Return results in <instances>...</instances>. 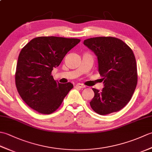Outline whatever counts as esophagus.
I'll return each instance as SVG.
<instances>
[{
    "instance_id": "34e87169",
    "label": "esophagus",
    "mask_w": 152,
    "mask_h": 152,
    "mask_svg": "<svg viewBox=\"0 0 152 152\" xmlns=\"http://www.w3.org/2000/svg\"><path fill=\"white\" fill-rule=\"evenodd\" d=\"M76 88H78V89H83L86 88V86L83 84H81V83H78V84L76 85Z\"/></svg>"
}]
</instances>
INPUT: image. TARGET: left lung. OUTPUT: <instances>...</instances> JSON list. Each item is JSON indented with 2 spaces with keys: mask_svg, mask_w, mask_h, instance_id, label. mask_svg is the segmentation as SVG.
Returning <instances> with one entry per match:
<instances>
[{
  "mask_svg": "<svg viewBox=\"0 0 152 152\" xmlns=\"http://www.w3.org/2000/svg\"><path fill=\"white\" fill-rule=\"evenodd\" d=\"M83 44L98 58L99 72L103 77L101 91L93 88L95 96L90 106L100 115L118 112L127 104L137 84V67L131 48L112 37L88 38Z\"/></svg>",
  "mask_w": 152,
  "mask_h": 152,
  "instance_id": "obj_1",
  "label": "left lung"
}]
</instances>
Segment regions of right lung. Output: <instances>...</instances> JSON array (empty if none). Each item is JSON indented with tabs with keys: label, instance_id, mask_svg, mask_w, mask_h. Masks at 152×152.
Masks as SVG:
<instances>
[{
	"label": "right lung",
	"instance_id": "obj_1",
	"mask_svg": "<svg viewBox=\"0 0 152 152\" xmlns=\"http://www.w3.org/2000/svg\"><path fill=\"white\" fill-rule=\"evenodd\" d=\"M80 42L78 38L39 37L22 48L16 66L15 86L30 108L42 114H52L59 108L73 85L55 81L51 71Z\"/></svg>",
	"mask_w": 152,
	"mask_h": 152
}]
</instances>
